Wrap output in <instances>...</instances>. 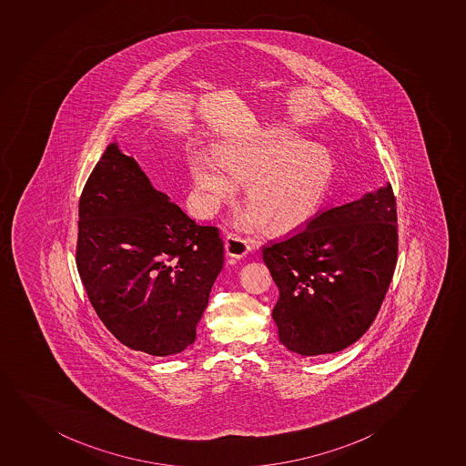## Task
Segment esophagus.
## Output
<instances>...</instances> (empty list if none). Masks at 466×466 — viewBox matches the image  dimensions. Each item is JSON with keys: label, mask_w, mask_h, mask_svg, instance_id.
I'll return each instance as SVG.
<instances>
[{"label": "esophagus", "mask_w": 466, "mask_h": 466, "mask_svg": "<svg viewBox=\"0 0 466 466\" xmlns=\"http://www.w3.org/2000/svg\"><path fill=\"white\" fill-rule=\"evenodd\" d=\"M251 251V247L247 240L240 236L228 235L226 238V253L235 259H242Z\"/></svg>", "instance_id": "1"}]
</instances>
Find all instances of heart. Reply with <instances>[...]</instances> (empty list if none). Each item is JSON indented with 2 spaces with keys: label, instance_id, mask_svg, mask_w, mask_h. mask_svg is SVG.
Instances as JSON below:
<instances>
[{
  "label": "heart",
  "instance_id": "b5f03b06",
  "mask_svg": "<svg viewBox=\"0 0 466 466\" xmlns=\"http://www.w3.org/2000/svg\"><path fill=\"white\" fill-rule=\"evenodd\" d=\"M215 159L197 155L190 177L199 193V211L215 215L245 186L248 208L235 218L238 230L250 233L267 224L287 235L313 221L333 181V159L324 148L289 130H271L222 144Z\"/></svg>",
  "mask_w": 466,
  "mask_h": 466
}]
</instances>
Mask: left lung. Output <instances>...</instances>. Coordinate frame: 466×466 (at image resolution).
Returning a JSON list of instances; mask_svg holds the SVG:
<instances>
[{"instance_id":"left-lung-1","label":"left lung","mask_w":466,"mask_h":466,"mask_svg":"<svg viewBox=\"0 0 466 466\" xmlns=\"http://www.w3.org/2000/svg\"><path fill=\"white\" fill-rule=\"evenodd\" d=\"M262 258L279 289L280 343L309 358L350 347L378 316L396 267L391 184L329 208Z\"/></svg>"}]
</instances>
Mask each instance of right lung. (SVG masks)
Here are the masks:
<instances>
[{
  "label": "right lung",
  "instance_id": "add662e5",
  "mask_svg": "<svg viewBox=\"0 0 466 466\" xmlns=\"http://www.w3.org/2000/svg\"><path fill=\"white\" fill-rule=\"evenodd\" d=\"M76 265L108 331L166 358L195 342L224 244L216 227L198 226L112 144L79 199Z\"/></svg>",
  "mask_w": 466,
  "mask_h": 466
}]
</instances>
